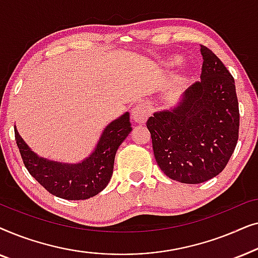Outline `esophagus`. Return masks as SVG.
Here are the masks:
<instances>
[{
  "mask_svg": "<svg viewBox=\"0 0 258 258\" xmlns=\"http://www.w3.org/2000/svg\"><path fill=\"white\" fill-rule=\"evenodd\" d=\"M150 107L148 103H144V102H141V103L136 104L135 107L133 108L132 110V115H133V118L134 121L136 123H139V124H142L147 121L148 116L150 115Z\"/></svg>",
  "mask_w": 258,
  "mask_h": 258,
  "instance_id": "obj_1",
  "label": "esophagus"
}]
</instances>
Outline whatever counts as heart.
Masks as SVG:
<instances>
[{"label": "heart", "instance_id": "heart-1", "mask_svg": "<svg viewBox=\"0 0 258 258\" xmlns=\"http://www.w3.org/2000/svg\"><path fill=\"white\" fill-rule=\"evenodd\" d=\"M183 61H184V59H183L182 56H172L171 58H169L167 61V66L169 68H174V67L181 66Z\"/></svg>", "mask_w": 258, "mask_h": 258}]
</instances>
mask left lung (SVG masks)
<instances>
[{
	"mask_svg": "<svg viewBox=\"0 0 258 258\" xmlns=\"http://www.w3.org/2000/svg\"><path fill=\"white\" fill-rule=\"evenodd\" d=\"M200 82L174 107L147 121L161 170L174 181L199 184L223 170L238 140L239 112L235 80L210 49L201 45Z\"/></svg>",
	"mask_w": 258,
	"mask_h": 258,
	"instance_id": "1",
	"label": "left lung"
}]
</instances>
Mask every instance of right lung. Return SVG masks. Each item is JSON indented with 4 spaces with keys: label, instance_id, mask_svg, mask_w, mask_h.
Returning <instances> with one entry per match:
<instances>
[{
    "label": "right lung",
    "instance_id": "1",
    "mask_svg": "<svg viewBox=\"0 0 258 258\" xmlns=\"http://www.w3.org/2000/svg\"><path fill=\"white\" fill-rule=\"evenodd\" d=\"M132 130L126 111L105 126L91 154L77 163L38 156L24 142L16 126L15 140L27 170L44 189L59 199L79 201L97 195L108 185L116 151Z\"/></svg>",
    "mask_w": 258,
    "mask_h": 258
}]
</instances>
